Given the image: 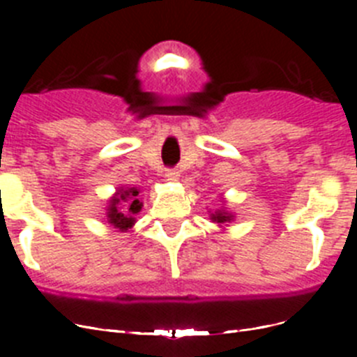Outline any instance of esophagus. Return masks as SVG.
<instances>
[{
	"mask_svg": "<svg viewBox=\"0 0 357 357\" xmlns=\"http://www.w3.org/2000/svg\"><path fill=\"white\" fill-rule=\"evenodd\" d=\"M165 178H167V181H178L179 179V171L178 169H167V171H165Z\"/></svg>",
	"mask_w": 357,
	"mask_h": 357,
	"instance_id": "obj_1",
	"label": "esophagus"
}]
</instances>
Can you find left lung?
I'll list each match as a JSON object with an SVG mask.
<instances>
[{
	"label": "left lung",
	"instance_id": "1",
	"mask_svg": "<svg viewBox=\"0 0 357 357\" xmlns=\"http://www.w3.org/2000/svg\"><path fill=\"white\" fill-rule=\"evenodd\" d=\"M222 204H226V202L222 200ZM208 215H211V221L215 222V225L222 229H225V226H228L229 222L235 221V214H233V212H229L228 208H226V205H222V207L218 208L215 212L208 211Z\"/></svg>",
	"mask_w": 357,
	"mask_h": 357
}]
</instances>
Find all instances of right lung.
Returning a JSON list of instances; mask_svg holds the SVG:
<instances>
[{"mask_svg":"<svg viewBox=\"0 0 357 357\" xmlns=\"http://www.w3.org/2000/svg\"><path fill=\"white\" fill-rule=\"evenodd\" d=\"M143 202L139 200V188L135 186H119L109 199L105 207V222L114 226L117 231H128L135 226L136 214L142 211Z\"/></svg>","mask_w":357,"mask_h":357,"instance_id":"right-lung-1","label":"right lung"}]
</instances>
